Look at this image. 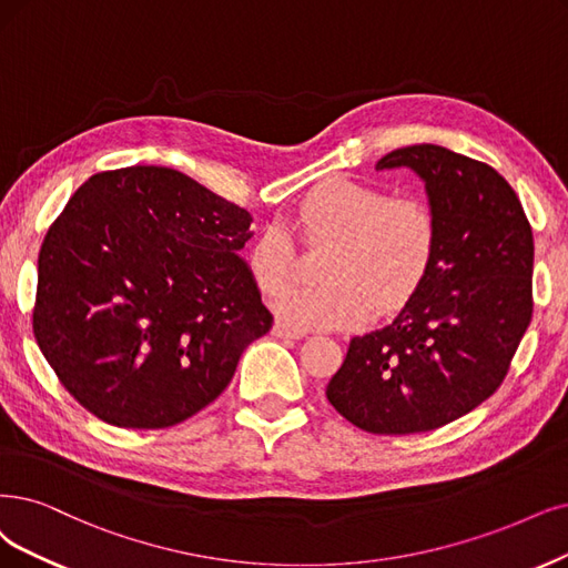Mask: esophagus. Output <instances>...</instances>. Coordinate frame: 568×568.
<instances>
[{
	"label": "esophagus",
	"instance_id": "34e87169",
	"mask_svg": "<svg viewBox=\"0 0 568 568\" xmlns=\"http://www.w3.org/2000/svg\"><path fill=\"white\" fill-rule=\"evenodd\" d=\"M271 334L273 337H281V339H300V337H304L306 334V329H300V327H292V325H287V323H273V327H271Z\"/></svg>",
	"mask_w": 568,
	"mask_h": 568
}]
</instances>
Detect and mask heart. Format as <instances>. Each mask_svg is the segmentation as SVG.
Listing matches in <instances>:
<instances>
[{"label":"heart","mask_w":568,"mask_h":568,"mask_svg":"<svg viewBox=\"0 0 568 568\" xmlns=\"http://www.w3.org/2000/svg\"><path fill=\"white\" fill-rule=\"evenodd\" d=\"M306 243H332L321 266V285L290 287L273 302L295 327H348L367 323L374 311L405 306L426 281L437 220L418 196H390L379 186L332 178L302 199L295 215ZM297 250L290 231L266 224L247 250L252 281L266 295L292 276Z\"/></svg>","instance_id":"heart-1"}]
</instances>
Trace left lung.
Wrapping results in <instances>:
<instances>
[{
	"label": "left lung",
	"instance_id": "1",
	"mask_svg": "<svg viewBox=\"0 0 568 568\" xmlns=\"http://www.w3.org/2000/svg\"><path fill=\"white\" fill-rule=\"evenodd\" d=\"M426 184L437 247L426 281L390 325L353 337L327 400L376 435L426 433L473 412L506 379L531 323L534 234L491 165L439 144L386 154Z\"/></svg>",
	"mask_w": 568,
	"mask_h": 568
}]
</instances>
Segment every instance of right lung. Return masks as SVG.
I'll return each mask as SVG.
<instances>
[{
    "instance_id": "obj_1",
    "label": "right lung",
    "mask_w": 568,
    "mask_h": 568,
    "mask_svg": "<svg viewBox=\"0 0 568 568\" xmlns=\"http://www.w3.org/2000/svg\"><path fill=\"white\" fill-rule=\"evenodd\" d=\"M247 210L173 168L83 182L39 250L34 339L102 422L168 428L229 386L271 329L241 250Z\"/></svg>"
}]
</instances>
